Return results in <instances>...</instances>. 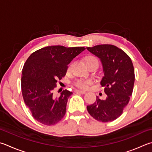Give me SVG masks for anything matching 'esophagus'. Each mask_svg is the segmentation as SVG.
Listing matches in <instances>:
<instances>
[{
	"instance_id": "esophagus-1",
	"label": "esophagus",
	"mask_w": 152,
	"mask_h": 152,
	"mask_svg": "<svg viewBox=\"0 0 152 152\" xmlns=\"http://www.w3.org/2000/svg\"><path fill=\"white\" fill-rule=\"evenodd\" d=\"M75 92L77 93H80V94H86V92H85V91L83 90H76Z\"/></svg>"
}]
</instances>
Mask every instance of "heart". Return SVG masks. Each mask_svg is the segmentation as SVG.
I'll use <instances>...</instances> for the list:
<instances>
[{
	"instance_id": "b5f03b06",
	"label": "heart",
	"mask_w": 152,
	"mask_h": 152,
	"mask_svg": "<svg viewBox=\"0 0 152 152\" xmlns=\"http://www.w3.org/2000/svg\"><path fill=\"white\" fill-rule=\"evenodd\" d=\"M94 59H96L94 57L89 56V57H88L86 59V62L89 61V60H94ZM74 84H75V85L77 87L80 88H83V89H86V88H88V86L92 84V81H90V80H76L75 82V83H74Z\"/></svg>"
}]
</instances>
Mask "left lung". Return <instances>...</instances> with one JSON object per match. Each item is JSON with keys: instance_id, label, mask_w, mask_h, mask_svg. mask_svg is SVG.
Instances as JSON below:
<instances>
[{"instance_id": "1", "label": "left lung", "mask_w": 152, "mask_h": 152, "mask_svg": "<svg viewBox=\"0 0 152 152\" xmlns=\"http://www.w3.org/2000/svg\"><path fill=\"white\" fill-rule=\"evenodd\" d=\"M86 48L100 60L104 72L100 83L107 94L104 100L96 96V102L88 106L87 110L96 120L112 122L122 115L132 94L135 80L133 64L125 52L114 45Z\"/></svg>"}]
</instances>
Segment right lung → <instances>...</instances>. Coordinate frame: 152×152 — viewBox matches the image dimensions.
Listing matches in <instances>:
<instances>
[{"label":"right lung","mask_w":152,"mask_h":152,"mask_svg":"<svg viewBox=\"0 0 152 152\" xmlns=\"http://www.w3.org/2000/svg\"><path fill=\"white\" fill-rule=\"evenodd\" d=\"M85 49L46 46L33 52L26 60L22 71V93L24 103L38 122L51 126L64 116L72 92L65 90L56 97L53 91L58 79L66 75L68 64Z\"/></svg>","instance_id":"1"}]
</instances>
